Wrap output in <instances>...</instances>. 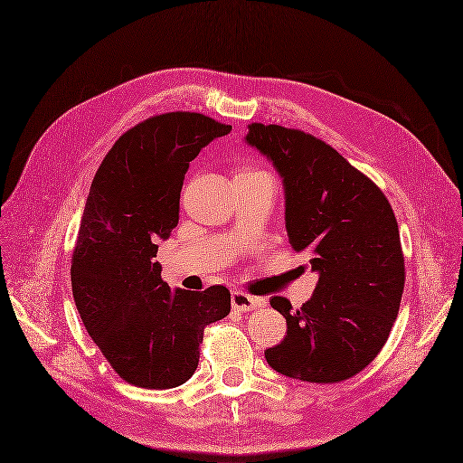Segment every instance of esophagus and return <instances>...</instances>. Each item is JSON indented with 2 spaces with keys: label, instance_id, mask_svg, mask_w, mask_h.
Here are the masks:
<instances>
[{
  "label": "esophagus",
  "instance_id": "1",
  "mask_svg": "<svg viewBox=\"0 0 463 463\" xmlns=\"http://www.w3.org/2000/svg\"><path fill=\"white\" fill-rule=\"evenodd\" d=\"M265 303H267L265 299L248 296L244 292H234L232 294V309L238 311V313H248V311H253V309H260V307H263Z\"/></svg>",
  "mask_w": 463,
  "mask_h": 463
}]
</instances>
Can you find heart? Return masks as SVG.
<instances>
[{
	"mask_svg": "<svg viewBox=\"0 0 463 463\" xmlns=\"http://www.w3.org/2000/svg\"><path fill=\"white\" fill-rule=\"evenodd\" d=\"M242 174H251V175H269L267 171H263V169H246V171H242Z\"/></svg>",
	"mask_w": 463,
	"mask_h": 463,
	"instance_id": "b5f03b06",
	"label": "heart"
}]
</instances>
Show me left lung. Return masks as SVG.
Wrapping results in <instances>:
<instances>
[{
    "instance_id": "left-lung-1",
    "label": "left lung",
    "mask_w": 463,
    "mask_h": 463,
    "mask_svg": "<svg viewBox=\"0 0 463 463\" xmlns=\"http://www.w3.org/2000/svg\"><path fill=\"white\" fill-rule=\"evenodd\" d=\"M246 143L277 167L289 244L311 255L318 275L301 309L270 299L288 332L265 351L267 363L301 382L349 380L378 356L399 315L404 258L395 213L378 184L309 133L251 124Z\"/></svg>"
}]
</instances>
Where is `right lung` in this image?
I'll return each mask as SVG.
<instances>
[{"label":"right lung","mask_w":463,"mask_h":463,"mask_svg":"<svg viewBox=\"0 0 463 463\" xmlns=\"http://www.w3.org/2000/svg\"><path fill=\"white\" fill-rule=\"evenodd\" d=\"M232 128L167 112L126 131L99 165L72 255V294L85 330L119 378L171 389L193 378L203 328L231 313V292L162 280L158 238L179 222V198L198 152Z\"/></svg>","instance_id":"right-lung-1"}]
</instances>
